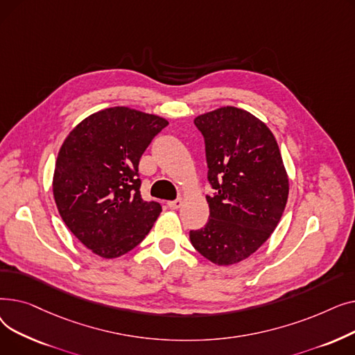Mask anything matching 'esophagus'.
<instances>
[{
  "instance_id": "1",
  "label": "esophagus",
  "mask_w": 355,
  "mask_h": 355,
  "mask_svg": "<svg viewBox=\"0 0 355 355\" xmlns=\"http://www.w3.org/2000/svg\"><path fill=\"white\" fill-rule=\"evenodd\" d=\"M166 206L170 207L171 210H177V209H180L182 206V200L177 198V200H173V201H168Z\"/></svg>"
}]
</instances>
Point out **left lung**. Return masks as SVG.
<instances>
[{
  "instance_id": "obj_1",
  "label": "left lung",
  "mask_w": 355,
  "mask_h": 355,
  "mask_svg": "<svg viewBox=\"0 0 355 355\" xmlns=\"http://www.w3.org/2000/svg\"><path fill=\"white\" fill-rule=\"evenodd\" d=\"M206 145L207 225L190 230L194 249L227 266L253 254L276 229L289 182L270 129L249 112L220 107L194 119Z\"/></svg>"
}]
</instances>
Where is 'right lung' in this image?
<instances>
[{
  "label": "right lung",
  "instance_id": "1",
  "mask_svg": "<svg viewBox=\"0 0 355 355\" xmlns=\"http://www.w3.org/2000/svg\"><path fill=\"white\" fill-rule=\"evenodd\" d=\"M164 118L125 106L90 115L64 139L53 177L55 206L69 230L105 259L137 248L162 211L141 197L138 165Z\"/></svg>",
  "mask_w": 355,
  "mask_h": 355
}]
</instances>
